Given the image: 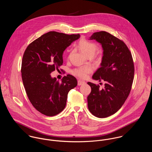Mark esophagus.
<instances>
[{
	"mask_svg": "<svg viewBox=\"0 0 152 152\" xmlns=\"http://www.w3.org/2000/svg\"><path fill=\"white\" fill-rule=\"evenodd\" d=\"M85 83H86L85 81H81V80H78V86H81V85H83Z\"/></svg>",
	"mask_w": 152,
	"mask_h": 152,
	"instance_id": "esophagus-1",
	"label": "esophagus"
}]
</instances>
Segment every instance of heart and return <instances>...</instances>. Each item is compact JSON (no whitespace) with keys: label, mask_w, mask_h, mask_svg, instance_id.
Returning <instances> with one entry per match:
<instances>
[{"label":"heart","mask_w":152,"mask_h":152,"mask_svg":"<svg viewBox=\"0 0 152 152\" xmlns=\"http://www.w3.org/2000/svg\"><path fill=\"white\" fill-rule=\"evenodd\" d=\"M78 49L87 57L93 56L97 50L98 46L96 44L88 41L85 39H82L80 40L77 45ZM70 54L68 57H69ZM92 71V68L91 66L86 65L74 69L72 73L81 78H86L88 75Z\"/></svg>","instance_id":"b5f03b06"}]
</instances>
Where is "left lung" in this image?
Listing matches in <instances>:
<instances>
[{
  "label": "left lung",
  "instance_id": "8db88e82",
  "mask_svg": "<svg viewBox=\"0 0 152 152\" xmlns=\"http://www.w3.org/2000/svg\"><path fill=\"white\" fill-rule=\"evenodd\" d=\"M90 40L100 43L104 50L101 67L92 78L105 84L101 89L99 85L87 83L91 88L88 107L93 115L104 118L115 113L128 97L134 78V63L126 44L108 32L94 33Z\"/></svg>",
  "mask_w": 152,
  "mask_h": 152
}]
</instances>
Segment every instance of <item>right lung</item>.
<instances>
[{
    "label": "right lung",
    "instance_id": "1",
    "mask_svg": "<svg viewBox=\"0 0 152 152\" xmlns=\"http://www.w3.org/2000/svg\"><path fill=\"white\" fill-rule=\"evenodd\" d=\"M80 37L50 31L30 44L24 53L23 83L32 105L43 115L53 116L63 111L68 92L77 86L71 75L64 76L60 83L50 74L63 64L64 51Z\"/></svg>",
    "mask_w": 152,
    "mask_h": 152
}]
</instances>
